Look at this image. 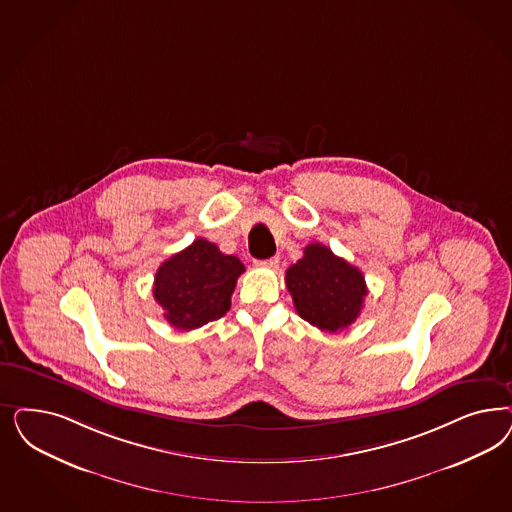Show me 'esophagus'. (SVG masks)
I'll return each mask as SVG.
<instances>
[{
	"label": "esophagus",
	"instance_id": "esophagus-1",
	"mask_svg": "<svg viewBox=\"0 0 512 512\" xmlns=\"http://www.w3.org/2000/svg\"><path fill=\"white\" fill-rule=\"evenodd\" d=\"M260 267H267V269H277L279 267V258H269V260H262V262H256Z\"/></svg>",
	"mask_w": 512,
	"mask_h": 512
}]
</instances>
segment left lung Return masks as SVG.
I'll return each instance as SVG.
<instances>
[{
  "label": "left lung",
  "mask_w": 512,
  "mask_h": 512,
  "mask_svg": "<svg viewBox=\"0 0 512 512\" xmlns=\"http://www.w3.org/2000/svg\"><path fill=\"white\" fill-rule=\"evenodd\" d=\"M284 281L297 314L331 333L345 330L360 316L367 296L362 271L320 243L305 247L303 258L288 267Z\"/></svg>",
  "instance_id": "8db88e82"
}]
</instances>
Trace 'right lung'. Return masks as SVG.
Returning <instances> with one entry per match:
<instances>
[{
	"label": "right lung",
	"mask_w": 512,
	"mask_h": 512,
	"mask_svg": "<svg viewBox=\"0 0 512 512\" xmlns=\"http://www.w3.org/2000/svg\"><path fill=\"white\" fill-rule=\"evenodd\" d=\"M245 265L222 254L215 243L196 239L158 267L154 299L179 330H196L230 311L231 294Z\"/></svg>",
	"instance_id": "obj_1"
}]
</instances>
